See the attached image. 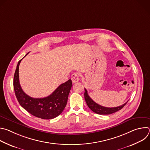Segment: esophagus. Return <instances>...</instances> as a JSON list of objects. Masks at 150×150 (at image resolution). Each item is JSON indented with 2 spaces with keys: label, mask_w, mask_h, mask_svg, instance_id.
<instances>
[{
  "label": "esophagus",
  "mask_w": 150,
  "mask_h": 150,
  "mask_svg": "<svg viewBox=\"0 0 150 150\" xmlns=\"http://www.w3.org/2000/svg\"><path fill=\"white\" fill-rule=\"evenodd\" d=\"M79 74L77 73H74L71 76V79L73 83H75L79 81Z\"/></svg>",
  "instance_id": "obj_1"
}]
</instances>
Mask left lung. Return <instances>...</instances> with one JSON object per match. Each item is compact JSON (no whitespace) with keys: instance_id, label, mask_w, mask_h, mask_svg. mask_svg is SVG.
I'll list each match as a JSON object with an SVG mask.
<instances>
[{"instance_id":"left-lung-1","label":"left lung","mask_w":150,"mask_h":150,"mask_svg":"<svg viewBox=\"0 0 150 150\" xmlns=\"http://www.w3.org/2000/svg\"><path fill=\"white\" fill-rule=\"evenodd\" d=\"M85 89V93H84V98L85 100V101H86V103L87 105L88 106V108L94 113L99 115H110L112 114L113 113H115L120 110H121L123 107L126 105L127 103H125L122 105L116 107V108H106V107H104L102 105H100L94 102L88 96V91L87 90Z\"/></svg>"}]
</instances>
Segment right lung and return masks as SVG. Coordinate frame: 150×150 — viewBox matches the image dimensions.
Returning <instances> with one entry per match:
<instances>
[{
	"instance_id": "right-lung-1",
	"label": "right lung",
	"mask_w": 150,
	"mask_h": 150,
	"mask_svg": "<svg viewBox=\"0 0 150 150\" xmlns=\"http://www.w3.org/2000/svg\"><path fill=\"white\" fill-rule=\"evenodd\" d=\"M22 59L18 63L13 78V88L19 104L32 115L42 119H51L58 116L67 105L72 87L71 79L60 85L48 97L40 98L31 97L23 91L19 83V65Z\"/></svg>"
}]
</instances>
